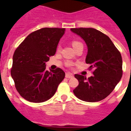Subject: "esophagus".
Wrapping results in <instances>:
<instances>
[{
	"label": "esophagus",
	"mask_w": 131,
	"mask_h": 131,
	"mask_svg": "<svg viewBox=\"0 0 131 131\" xmlns=\"http://www.w3.org/2000/svg\"><path fill=\"white\" fill-rule=\"evenodd\" d=\"M66 77L68 79H70L71 77H73V75L70 73H66Z\"/></svg>",
	"instance_id": "34e87169"
}]
</instances>
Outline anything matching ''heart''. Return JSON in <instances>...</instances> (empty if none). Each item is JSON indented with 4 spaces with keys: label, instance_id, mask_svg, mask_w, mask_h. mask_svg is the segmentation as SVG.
Segmentation results:
<instances>
[{
    "label": "heart",
    "instance_id": "1",
    "mask_svg": "<svg viewBox=\"0 0 131 131\" xmlns=\"http://www.w3.org/2000/svg\"><path fill=\"white\" fill-rule=\"evenodd\" d=\"M79 43H81V42H79V41H73V42H72L73 47H75V45H78V44H79ZM60 47H58V50H60ZM67 65H68V66H71V63H67Z\"/></svg>",
    "mask_w": 131,
    "mask_h": 131
}]
</instances>
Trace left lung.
<instances>
[{
	"instance_id": "1",
	"label": "left lung",
	"mask_w": 131,
	"mask_h": 131,
	"mask_svg": "<svg viewBox=\"0 0 131 131\" xmlns=\"http://www.w3.org/2000/svg\"><path fill=\"white\" fill-rule=\"evenodd\" d=\"M79 35L88 47L86 63L93 69V76L86 79L75 74L79 85L73 90L80 100L89 102L100 101L113 91L123 75L122 58L111 39L101 31L94 28H71Z\"/></svg>"
}]
</instances>
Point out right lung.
Here are the masks:
<instances>
[{"mask_svg": "<svg viewBox=\"0 0 131 131\" xmlns=\"http://www.w3.org/2000/svg\"><path fill=\"white\" fill-rule=\"evenodd\" d=\"M65 28L45 27L30 33L13 56L11 76L21 96L31 102L47 101L54 96L65 73L58 68L46 70L45 63L54 56Z\"/></svg>", "mask_w": 131, "mask_h": 131, "instance_id": "obj_1", "label": "right lung"}]
</instances>
